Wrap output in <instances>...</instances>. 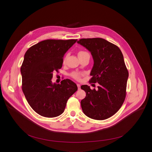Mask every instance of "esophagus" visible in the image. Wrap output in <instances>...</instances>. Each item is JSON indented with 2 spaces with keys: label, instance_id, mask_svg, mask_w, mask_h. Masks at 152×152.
<instances>
[{
  "label": "esophagus",
  "instance_id": "34e87169",
  "mask_svg": "<svg viewBox=\"0 0 152 152\" xmlns=\"http://www.w3.org/2000/svg\"><path fill=\"white\" fill-rule=\"evenodd\" d=\"M77 87H78V89L79 90L80 88V84H77Z\"/></svg>",
  "mask_w": 152,
  "mask_h": 152
}]
</instances>
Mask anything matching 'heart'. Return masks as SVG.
Instances as JSON below:
<instances>
[{"mask_svg": "<svg viewBox=\"0 0 152 152\" xmlns=\"http://www.w3.org/2000/svg\"><path fill=\"white\" fill-rule=\"evenodd\" d=\"M85 55H89V56H90L89 53H88V52H85V51H80V52L78 53V56H79V58L82 57V56H85ZM66 58H67V56H66V57L64 58V62H66ZM82 75H83L82 73H79V72H72V73H71V76H72L73 78H74L75 79L77 80H79L80 79V78H81V77L82 76Z\"/></svg>", "mask_w": 152, "mask_h": 152, "instance_id": "1", "label": "heart"}]
</instances>
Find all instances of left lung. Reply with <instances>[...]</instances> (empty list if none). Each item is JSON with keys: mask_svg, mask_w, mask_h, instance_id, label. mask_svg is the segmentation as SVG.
<instances>
[{"mask_svg": "<svg viewBox=\"0 0 152 152\" xmlns=\"http://www.w3.org/2000/svg\"><path fill=\"white\" fill-rule=\"evenodd\" d=\"M77 43L87 49L94 59L90 83H99L97 89L87 85L80 86L86 97L80 102L83 113L88 117L103 120L114 115L122 106L126 95L128 70L118 46L101 38H82Z\"/></svg>", "mask_w": 152, "mask_h": 152, "instance_id": "obj_1", "label": "left lung"}]
</instances>
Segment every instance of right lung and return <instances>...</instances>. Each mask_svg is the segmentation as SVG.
<instances>
[{
	"label": "right lung",
	"mask_w": 152,
	"mask_h": 152,
	"mask_svg": "<svg viewBox=\"0 0 152 152\" xmlns=\"http://www.w3.org/2000/svg\"><path fill=\"white\" fill-rule=\"evenodd\" d=\"M77 39H46L31 46L26 52L20 71L22 91L32 109L45 117L63 113L69 99L77 86L67 79L52 82L53 72L62 67L63 57Z\"/></svg>",
	"instance_id": "right-lung-1"
}]
</instances>
